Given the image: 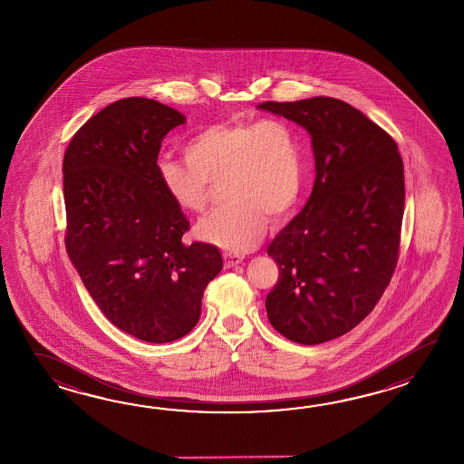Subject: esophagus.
Listing matches in <instances>:
<instances>
[{
    "instance_id": "esophagus-1",
    "label": "esophagus",
    "mask_w": 464,
    "mask_h": 464,
    "mask_svg": "<svg viewBox=\"0 0 464 464\" xmlns=\"http://www.w3.org/2000/svg\"><path fill=\"white\" fill-rule=\"evenodd\" d=\"M242 260H244V256L234 254V252H226V254H224V264H226L227 268L238 266Z\"/></svg>"
}]
</instances>
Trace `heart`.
<instances>
[{"instance_id":"b5f03b06","label":"heart","mask_w":464,"mask_h":464,"mask_svg":"<svg viewBox=\"0 0 464 464\" xmlns=\"http://www.w3.org/2000/svg\"><path fill=\"white\" fill-rule=\"evenodd\" d=\"M184 158L158 159L162 188L180 210L200 212L214 184L224 180L227 202L202 218L198 232L234 252L254 248L266 234L268 218L290 216L305 184L302 138L285 119L212 124L188 139Z\"/></svg>"}]
</instances>
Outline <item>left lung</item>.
<instances>
[{
  "label": "left lung",
  "mask_w": 464,
  "mask_h": 464,
  "mask_svg": "<svg viewBox=\"0 0 464 464\" xmlns=\"http://www.w3.org/2000/svg\"><path fill=\"white\" fill-rule=\"evenodd\" d=\"M258 108L312 136L314 190L266 248L278 280L266 308L280 335L318 345L355 328L393 276L404 212L403 160L385 129L340 99L266 101Z\"/></svg>",
  "instance_id": "1"
}]
</instances>
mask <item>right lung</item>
Masks as SVG:
<instances>
[{
  "instance_id": "add662e5",
  "label": "right lung",
  "mask_w": 464,
  "mask_h": 464,
  "mask_svg": "<svg viewBox=\"0 0 464 464\" xmlns=\"http://www.w3.org/2000/svg\"><path fill=\"white\" fill-rule=\"evenodd\" d=\"M184 122L154 99H121L78 129L63 160L71 262L109 322L149 343L188 335L222 270L218 246L182 242L190 224L158 178L162 139Z\"/></svg>"
}]
</instances>
